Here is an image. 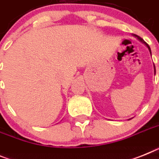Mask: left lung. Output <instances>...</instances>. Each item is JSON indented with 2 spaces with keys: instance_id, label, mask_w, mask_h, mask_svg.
I'll return each mask as SVG.
<instances>
[{
  "instance_id": "1",
  "label": "left lung",
  "mask_w": 159,
  "mask_h": 159,
  "mask_svg": "<svg viewBox=\"0 0 159 159\" xmlns=\"http://www.w3.org/2000/svg\"><path fill=\"white\" fill-rule=\"evenodd\" d=\"M134 36H135V37H137V38H138V39H139V40H140L141 42H142V43H145V44L146 45V47H148V49H149V51H150V54H151V51H150V46H149V45H148L147 43H146V42H145V41L143 40V39H142V38H141V37H139V36H138V35H136V34H134ZM154 73H155V66H154Z\"/></svg>"
}]
</instances>
